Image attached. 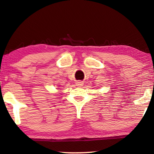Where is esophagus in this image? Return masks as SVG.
<instances>
[{
  "label": "esophagus",
  "mask_w": 154,
  "mask_h": 154,
  "mask_svg": "<svg viewBox=\"0 0 154 154\" xmlns=\"http://www.w3.org/2000/svg\"><path fill=\"white\" fill-rule=\"evenodd\" d=\"M76 85L79 87H82V85H83V83L82 82H77L76 83Z\"/></svg>",
  "instance_id": "esophagus-1"
}]
</instances>
